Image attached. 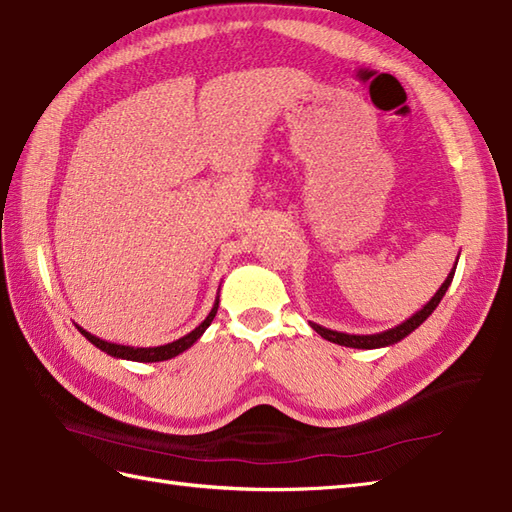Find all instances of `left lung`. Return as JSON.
Segmentation results:
<instances>
[{
    "mask_svg": "<svg viewBox=\"0 0 512 512\" xmlns=\"http://www.w3.org/2000/svg\"><path fill=\"white\" fill-rule=\"evenodd\" d=\"M458 264V261H456ZM454 275H456V266L451 268V272L447 275V279L443 281L441 288L436 290V294L432 296L430 301H427L421 310L417 314H412L408 320H403L401 325L392 327V329H386V331H379V334H366V336H360V334H342V331H334V329H327L323 325H316V323H310L312 329L316 331V334L323 336L325 340L329 342H336L340 344V347H351V349H382V347H390V344H397L399 340H403L406 336H410L414 329L421 327L427 316H430L438 303H441V299L445 296L447 288L451 285V281H454Z\"/></svg>",
    "mask_w": 512,
    "mask_h": 512,
    "instance_id": "obj_1",
    "label": "left lung"
}]
</instances>
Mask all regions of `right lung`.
<instances>
[{"label": "right lung", "mask_w": 512, "mask_h": 512, "mask_svg": "<svg viewBox=\"0 0 512 512\" xmlns=\"http://www.w3.org/2000/svg\"><path fill=\"white\" fill-rule=\"evenodd\" d=\"M218 303H220V296H216V303H213L211 312L207 314V318L202 320V323L194 329L189 331L187 336L178 338L174 342H168V344H161V347H128V344H117V342H109V340H102L98 336L89 334L87 329L78 327V331L82 336H85L93 347H98L100 351H104L106 355H111V358H117V360H130V362H163V360H172L176 358L178 353L187 351L192 344L205 334L207 327L211 325V320L216 318V312H218Z\"/></svg>", "instance_id": "add662e5"}]
</instances>
